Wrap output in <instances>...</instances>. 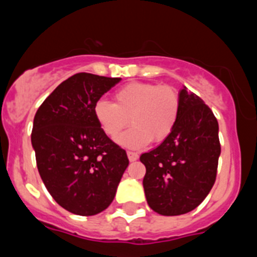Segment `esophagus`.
Masks as SVG:
<instances>
[{"label":"esophagus","instance_id":"esophagus-1","mask_svg":"<svg viewBox=\"0 0 257 257\" xmlns=\"http://www.w3.org/2000/svg\"><path fill=\"white\" fill-rule=\"evenodd\" d=\"M126 155H128V158H129V161H131V162L137 161V160H138V153H137V152H133V151H128V152H126Z\"/></svg>","mask_w":257,"mask_h":257}]
</instances>
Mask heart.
I'll return each mask as SVG.
<instances>
[{
    "label": "heart",
    "instance_id": "b5f03b06",
    "mask_svg": "<svg viewBox=\"0 0 257 257\" xmlns=\"http://www.w3.org/2000/svg\"><path fill=\"white\" fill-rule=\"evenodd\" d=\"M180 112V97L172 86L131 82L114 92V104L100 99L93 105V116L109 138H117L124 147L141 148L165 141L174 131Z\"/></svg>",
    "mask_w": 257,
    "mask_h": 257
}]
</instances>
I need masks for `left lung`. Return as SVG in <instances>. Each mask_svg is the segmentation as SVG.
Here are the masks:
<instances>
[{
  "mask_svg": "<svg viewBox=\"0 0 257 257\" xmlns=\"http://www.w3.org/2000/svg\"><path fill=\"white\" fill-rule=\"evenodd\" d=\"M174 131L155 150L141 156L151 209L161 215H180L195 209L213 188L220 145L218 121L204 101L184 87Z\"/></svg>",
  "mask_w": 257,
  "mask_h": 257,
  "instance_id": "1",
  "label": "left lung"
}]
</instances>
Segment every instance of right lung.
I'll return each instance as SVG.
<instances>
[{
	"mask_svg": "<svg viewBox=\"0 0 257 257\" xmlns=\"http://www.w3.org/2000/svg\"><path fill=\"white\" fill-rule=\"evenodd\" d=\"M121 78L76 73L38 109L31 145L45 188L68 212L95 215L106 209L129 160L101 131L93 105Z\"/></svg>",
	"mask_w": 257,
	"mask_h": 257,
	"instance_id": "right-lung-1",
	"label": "right lung"
}]
</instances>
